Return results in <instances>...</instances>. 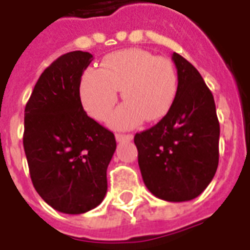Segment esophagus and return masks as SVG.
Here are the masks:
<instances>
[{
    "mask_svg": "<svg viewBox=\"0 0 250 250\" xmlns=\"http://www.w3.org/2000/svg\"><path fill=\"white\" fill-rule=\"evenodd\" d=\"M115 138H116V141L118 142H125V141H132V138H134V136L131 135V134H116Z\"/></svg>",
    "mask_w": 250,
    "mask_h": 250,
    "instance_id": "34e87169",
    "label": "esophagus"
}]
</instances>
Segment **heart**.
Returning a JSON list of instances; mask_svg holds the SVG:
<instances>
[{"label":"heart","mask_w":250,"mask_h":250,"mask_svg":"<svg viewBox=\"0 0 250 250\" xmlns=\"http://www.w3.org/2000/svg\"><path fill=\"white\" fill-rule=\"evenodd\" d=\"M125 102L108 116L109 127L128 130L146 122L165 118L178 91V76L170 60L143 49L115 52L103 60L100 69H88L80 82V100L96 120H104L118 102Z\"/></svg>","instance_id":"1"}]
</instances>
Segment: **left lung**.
I'll return each mask as SVG.
<instances>
[{"instance_id":"obj_1","label":"left lung","mask_w":250,"mask_h":250,"mask_svg":"<svg viewBox=\"0 0 250 250\" xmlns=\"http://www.w3.org/2000/svg\"><path fill=\"white\" fill-rule=\"evenodd\" d=\"M171 59L178 75L173 107L134 142L146 188L159 199L185 202L198 197L217 171L220 123L199 72L175 52Z\"/></svg>"}]
</instances>
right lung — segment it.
Listing matches in <instances>:
<instances>
[{"label":"right lung","instance_id":"obj_1","mask_svg":"<svg viewBox=\"0 0 250 250\" xmlns=\"http://www.w3.org/2000/svg\"><path fill=\"white\" fill-rule=\"evenodd\" d=\"M88 52L62 55L41 73L25 107L24 150L36 191L65 214L95 209L107 193L114 134L89 118L80 82Z\"/></svg>","mask_w":250,"mask_h":250}]
</instances>
